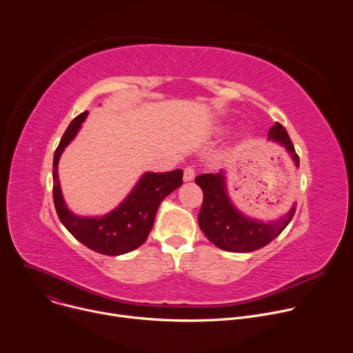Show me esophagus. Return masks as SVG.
Returning a JSON list of instances; mask_svg holds the SVG:
<instances>
[{"label": "esophagus", "instance_id": "esophagus-1", "mask_svg": "<svg viewBox=\"0 0 353 353\" xmlns=\"http://www.w3.org/2000/svg\"><path fill=\"white\" fill-rule=\"evenodd\" d=\"M194 177H196V170L193 169V168H185L184 169V173H183V180L184 181H191V180H194Z\"/></svg>", "mask_w": 353, "mask_h": 353}]
</instances>
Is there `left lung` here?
Instances as JSON below:
<instances>
[{
    "instance_id": "1",
    "label": "left lung",
    "mask_w": 353,
    "mask_h": 353,
    "mask_svg": "<svg viewBox=\"0 0 353 353\" xmlns=\"http://www.w3.org/2000/svg\"><path fill=\"white\" fill-rule=\"evenodd\" d=\"M269 141L283 146L292 156L296 168L300 166L299 156L281 123L276 122L269 131ZM225 170L212 174H200L196 177L204 193V201L199 214V223L204 235L219 249L246 253L258 250L274 238L288 225L296 212V204L287 212L285 216L277 221L254 219L241 212L232 203L228 187Z\"/></svg>"
}]
</instances>
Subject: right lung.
Wrapping results in <instances>:
<instances>
[{
	"label": "right lung",
	"mask_w": 353,
	"mask_h": 353,
	"mask_svg": "<svg viewBox=\"0 0 353 353\" xmlns=\"http://www.w3.org/2000/svg\"><path fill=\"white\" fill-rule=\"evenodd\" d=\"M87 111L76 117L53 157V201L57 216L66 230L83 245L94 252L108 256H118L139 248L152 231L157 208L170 193L183 184V170L168 173L146 172L125 200L111 212L103 216H81L70 211L61 194L59 181V159L76 138Z\"/></svg>",
	"instance_id": "1"
}]
</instances>
